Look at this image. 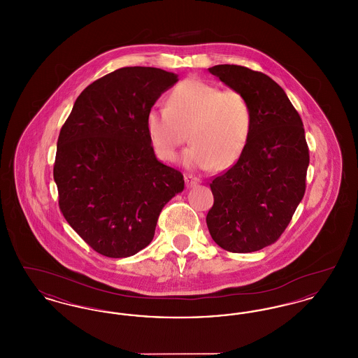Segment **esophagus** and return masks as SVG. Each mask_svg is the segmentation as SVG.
<instances>
[{
  "label": "esophagus",
  "mask_w": 358,
  "mask_h": 358,
  "mask_svg": "<svg viewBox=\"0 0 358 358\" xmlns=\"http://www.w3.org/2000/svg\"><path fill=\"white\" fill-rule=\"evenodd\" d=\"M185 182H187V187H196V185L200 184V178L193 177L192 174H187L185 176Z\"/></svg>",
  "instance_id": "obj_1"
}]
</instances>
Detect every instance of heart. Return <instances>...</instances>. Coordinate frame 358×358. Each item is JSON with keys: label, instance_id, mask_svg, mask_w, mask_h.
Wrapping results in <instances>:
<instances>
[{"label": "heart", "instance_id": "b5f03b06", "mask_svg": "<svg viewBox=\"0 0 358 358\" xmlns=\"http://www.w3.org/2000/svg\"><path fill=\"white\" fill-rule=\"evenodd\" d=\"M251 127V104L241 91L222 90L197 79L178 83L166 106L152 107L146 114V131L157 155L173 161L189 131L193 145L184 164L203 171L216 164L231 166L243 153Z\"/></svg>", "mask_w": 358, "mask_h": 358}]
</instances>
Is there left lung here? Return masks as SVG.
<instances>
[{
	"label": "left lung",
	"instance_id": "8db88e82",
	"mask_svg": "<svg viewBox=\"0 0 358 358\" xmlns=\"http://www.w3.org/2000/svg\"><path fill=\"white\" fill-rule=\"evenodd\" d=\"M209 72L247 96L252 127L238 162L210 182L215 201L206 225L224 250L254 252L280 238L303 199L310 162L305 129L270 76L234 64Z\"/></svg>",
	"mask_w": 358,
	"mask_h": 358
}]
</instances>
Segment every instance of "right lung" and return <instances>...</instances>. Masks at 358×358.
<instances>
[{
	"mask_svg": "<svg viewBox=\"0 0 358 358\" xmlns=\"http://www.w3.org/2000/svg\"><path fill=\"white\" fill-rule=\"evenodd\" d=\"M177 80L153 67L117 69L85 87L60 130L59 206L101 255L148 247L162 208L184 190V176L157 159L146 131L148 111Z\"/></svg>",
	"mask_w": 358,
	"mask_h": 358,
	"instance_id": "right-lung-1",
	"label": "right lung"
}]
</instances>
